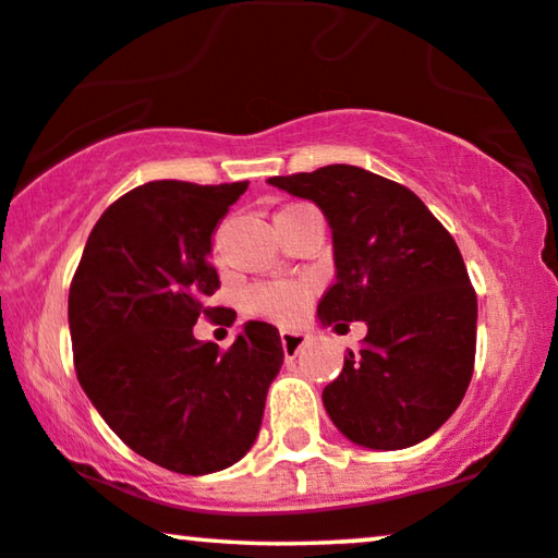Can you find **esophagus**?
<instances>
[{
  "mask_svg": "<svg viewBox=\"0 0 558 558\" xmlns=\"http://www.w3.org/2000/svg\"><path fill=\"white\" fill-rule=\"evenodd\" d=\"M281 335V348H284V355H296L304 345V335L300 330H292V327H284Z\"/></svg>",
  "mask_w": 558,
  "mask_h": 558,
  "instance_id": "1",
  "label": "esophagus"
}]
</instances>
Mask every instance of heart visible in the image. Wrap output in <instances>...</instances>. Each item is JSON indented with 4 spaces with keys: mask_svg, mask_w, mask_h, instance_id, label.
I'll return each mask as SVG.
<instances>
[{
    "mask_svg": "<svg viewBox=\"0 0 558 558\" xmlns=\"http://www.w3.org/2000/svg\"><path fill=\"white\" fill-rule=\"evenodd\" d=\"M292 208V205H287ZM310 300V287L304 281H266L246 292L248 315L289 323L304 310Z\"/></svg>",
    "mask_w": 558,
    "mask_h": 558,
    "instance_id": "obj_1",
    "label": "heart"
}]
</instances>
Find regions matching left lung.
Instances as JSON below:
<instances>
[{"label":"left lung","instance_id":"8db88e82","mask_svg":"<svg viewBox=\"0 0 558 558\" xmlns=\"http://www.w3.org/2000/svg\"><path fill=\"white\" fill-rule=\"evenodd\" d=\"M266 182L315 203L332 228L338 274L317 304L319 323L368 325L363 348L348 350L323 391L332 424L368 449L432 437L475 368L477 296L454 239L409 187L363 167Z\"/></svg>","mask_w":558,"mask_h":558}]
</instances>
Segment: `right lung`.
I'll return each mask as SVG.
<instances>
[{
    "instance_id": "obj_1",
    "label": "right lung",
    "mask_w": 558,
    "mask_h": 558,
    "mask_svg": "<svg viewBox=\"0 0 558 558\" xmlns=\"http://www.w3.org/2000/svg\"><path fill=\"white\" fill-rule=\"evenodd\" d=\"M248 182L157 180L98 218L68 294L78 384L117 437L159 468L208 475L248 452L284 363L279 330L248 319L228 350L195 340L220 307L213 231ZM216 323L233 325L220 310Z\"/></svg>"
}]
</instances>
